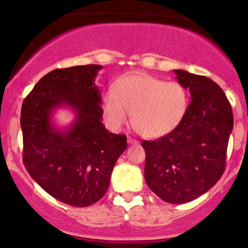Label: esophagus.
<instances>
[{"instance_id": "obj_1", "label": "esophagus", "mask_w": 248, "mask_h": 248, "mask_svg": "<svg viewBox=\"0 0 248 248\" xmlns=\"http://www.w3.org/2000/svg\"><path fill=\"white\" fill-rule=\"evenodd\" d=\"M127 141H128V143H129V144H138L139 143L138 140H135V139L130 138V136H128Z\"/></svg>"}]
</instances>
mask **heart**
Returning a JSON list of instances; mask_svg holds the SVG:
<instances>
[{
    "label": "heart",
    "mask_w": 248,
    "mask_h": 248,
    "mask_svg": "<svg viewBox=\"0 0 248 248\" xmlns=\"http://www.w3.org/2000/svg\"><path fill=\"white\" fill-rule=\"evenodd\" d=\"M189 96L178 82L138 73L121 78L114 92L104 96L102 109L107 124L118 130L132 114V126L140 135L158 139L172 133L186 118Z\"/></svg>",
    "instance_id": "1"
}]
</instances>
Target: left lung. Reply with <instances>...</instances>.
I'll return each mask as SVG.
<instances>
[{"label":"left lung","mask_w":248,"mask_h":248,"mask_svg":"<svg viewBox=\"0 0 248 248\" xmlns=\"http://www.w3.org/2000/svg\"><path fill=\"white\" fill-rule=\"evenodd\" d=\"M173 72L191 95L186 118L172 133L142 141V147L149 189L167 203L183 204L209 191L223 175L233 113L224 91L211 79Z\"/></svg>","instance_id":"8db88e82"}]
</instances>
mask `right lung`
I'll use <instances>...</instances> for the list:
<instances>
[{
    "label": "right lung",
    "instance_id": "add662e5",
    "mask_svg": "<svg viewBox=\"0 0 248 248\" xmlns=\"http://www.w3.org/2000/svg\"><path fill=\"white\" fill-rule=\"evenodd\" d=\"M101 69L93 64L51 71L22 105L28 172L52 197L77 207L101 199L115 162L127 148L126 135L109 133L101 122V94L94 84ZM59 107H69L76 114L62 130L52 122Z\"/></svg>",
    "mask_w": 248,
    "mask_h": 248
}]
</instances>
